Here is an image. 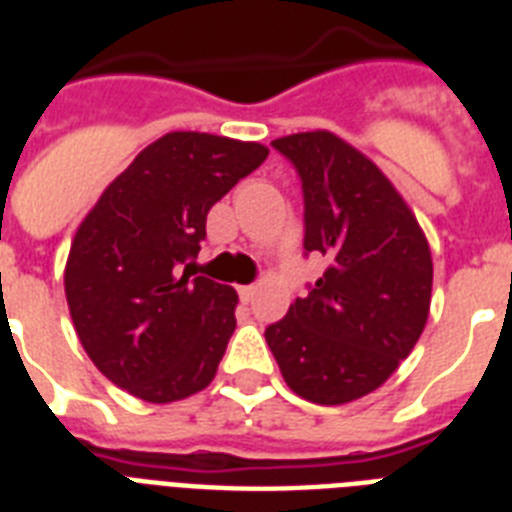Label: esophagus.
Instances as JSON below:
<instances>
[{"mask_svg":"<svg viewBox=\"0 0 512 512\" xmlns=\"http://www.w3.org/2000/svg\"><path fill=\"white\" fill-rule=\"evenodd\" d=\"M257 295V287L255 284H249V287H239V297H241V303H252Z\"/></svg>","mask_w":512,"mask_h":512,"instance_id":"1","label":"esophagus"}]
</instances>
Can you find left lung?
Masks as SVG:
<instances>
[{
	"label": "left lung",
	"instance_id": "1",
	"mask_svg": "<svg viewBox=\"0 0 512 512\" xmlns=\"http://www.w3.org/2000/svg\"><path fill=\"white\" fill-rule=\"evenodd\" d=\"M271 146L300 172L305 249L327 257V271L265 340L292 393L348 404L380 388L428 324V239L388 175L335 132H297Z\"/></svg>",
	"mask_w": 512,
	"mask_h": 512
}]
</instances>
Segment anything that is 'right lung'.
Here are the masks:
<instances>
[{"label":"right lung","mask_w":512,"mask_h":512,"mask_svg":"<svg viewBox=\"0 0 512 512\" xmlns=\"http://www.w3.org/2000/svg\"><path fill=\"white\" fill-rule=\"evenodd\" d=\"M265 156L252 140L167 132L84 215L63 273L68 311L116 388L172 404L215 380L239 295L184 263L199 255L209 209Z\"/></svg>","instance_id":"right-lung-1"}]
</instances>
